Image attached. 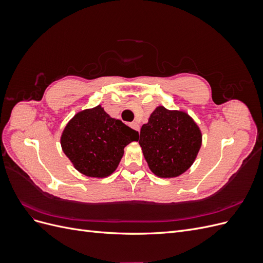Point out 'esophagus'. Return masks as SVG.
Masks as SVG:
<instances>
[{
  "mask_svg": "<svg viewBox=\"0 0 263 263\" xmlns=\"http://www.w3.org/2000/svg\"><path fill=\"white\" fill-rule=\"evenodd\" d=\"M130 126L133 127L134 129H136L137 132H139V124H138V123H136V122H133V123L130 124Z\"/></svg>",
  "mask_w": 263,
  "mask_h": 263,
  "instance_id": "obj_1",
  "label": "esophagus"
}]
</instances>
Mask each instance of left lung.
Here are the masks:
<instances>
[{"label": "left lung", "instance_id": "left-lung-1", "mask_svg": "<svg viewBox=\"0 0 263 263\" xmlns=\"http://www.w3.org/2000/svg\"><path fill=\"white\" fill-rule=\"evenodd\" d=\"M139 145L151 172L160 178H176L195 161L202 133L187 113L158 106L141 126Z\"/></svg>", "mask_w": 263, "mask_h": 263}]
</instances>
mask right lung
I'll return each mask as SVG.
<instances>
[{
  "mask_svg": "<svg viewBox=\"0 0 263 263\" xmlns=\"http://www.w3.org/2000/svg\"><path fill=\"white\" fill-rule=\"evenodd\" d=\"M138 137V132L110 117L98 105L81 110L70 119L60 144L79 172L91 178H105L116 170L124 148Z\"/></svg>",
  "mask_w": 263,
  "mask_h": 263,
  "instance_id": "obj_1",
  "label": "right lung"
}]
</instances>
